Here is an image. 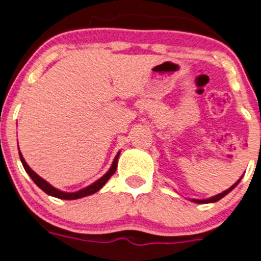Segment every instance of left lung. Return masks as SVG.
Wrapping results in <instances>:
<instances>
[{
	"mask_svg": "<svg viewBox=\"0 0 261 261\" xmlns=\"http://www.w3.org/2000/svg\"><path fill=\"white\" fill-rule=\"evenodd\" d=\"M238 182H240V180H238L237 182H234V184H233V186L230 187L229 189H226V191H224L223 193L218 194V196H215V197H211V198H208V199H192V201H193V202H196V203H210V202H216V201H219V199H221V198H223L224 196H226V194L229 193V192L232 191V189L234 188L236 186H237Z\"/></svg>",
	"mask_w": 261,
	"mask_h": 261,
	"instance_id": "left-lung-1",
	"label": "left lung"
}]
</instances>
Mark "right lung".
Returning a JSON list of instances; mask_svg holds the SVG:
<instances>
[{
	"label": "right lung",
	"mask_w": 261,
	"mask_h": 261,
	"mask_svg": "<svg viewBox=\"0 0 261 261\" xmlns=\"http://www.w3.org/2000/svg\"><path fill=\"white\" fill-rule=\"evenodd\" d=\"M19 155H20V161H21V164H23L24 169H25V171L28 172L29 176L32 177V180L36 182V186L40 187L41 189H42L45 193H47L48 196H53V197H57V198H62V199H79V198H82V197H86V196H90V194H94L96 193L99 189H101L104 187V184H106L107 181L109 180V177L112 176V175L116 172V169H117V161H118V154L116 155V158H114L113 161V164H112V167L109 169V171L107 172L106 175H104L103 177H100L99 180H96V181L94 182V184H91V186L86 187V188L81 189V191L79 192H74V193H67V192H62L59 191V189L57 188H54L53 186H50L46 180H43L42 177L38 176L37 174H36L33 170L31 169V167L27 165L25 160L23 158V155H21V153L19 152Z\"/></svg>",
	"instance_id": "add662e5"
}]
</instances>
